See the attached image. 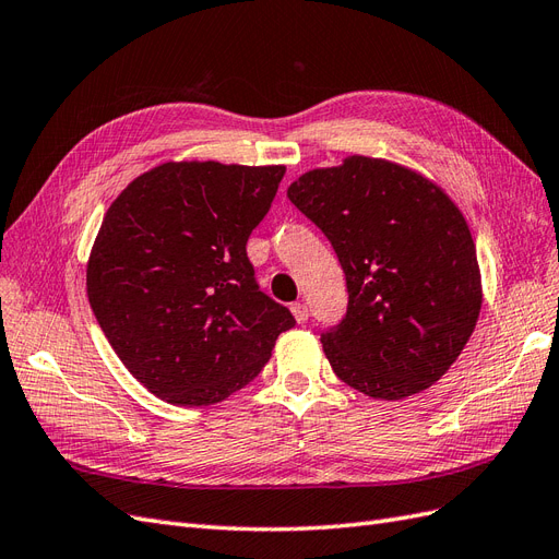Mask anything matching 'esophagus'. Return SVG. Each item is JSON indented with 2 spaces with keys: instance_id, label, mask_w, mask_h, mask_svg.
I'll return each instance as SVG.
<instances>
[{
  "instance_id": "34e87169",
  "label": "esophagus",
  "mask_w": 559,
  "mask_h": 559,
  "mask_svg": "<svg viewBox=\"0 0 559 559\" xmlns=\"http://www.w3.org/2000/svg\"><path fill=\"white\" fill-rule=\"evenodd\" d=\"M292 314L296 317V321L298 324H302V321H308V317H310V310H308V306L306 302H292Z\"/></svg>"
}]
</instances>
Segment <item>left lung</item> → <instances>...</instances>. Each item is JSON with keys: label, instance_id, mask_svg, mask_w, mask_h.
Here are the masks:
<instances>
[{"label": "left lung", "instance_id": "1", "mask_svg": "<svg viewBox=\"0 0 559 559\" xmlns=\"http://www.w3.org/2000/svg\"><path fill=\"white\" fill-rule=\"evenodd\" d=\"M326 235L347 282V312L321 333L333 373L396 401L441 380L480 312V270L454 202L421 175L352 156L286 191Z\"/></svg>", "mask_w": 559, "mask_h": 559}]
</instances>
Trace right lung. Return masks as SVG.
Instances as JSON below:
<instances>
[{"label": "right lung", "mask_w": 559, "mask_h": 559, "mask_svg": "<svg viewBox=\"0 0 559 559\" xmlns=\"http://www.w3.org/2000/svg\"><path fill=\"white\" fill-rule=\"evenodd\" d=\"M282 177V165L165 163L111 202L91 251L88 300L151 394L186 408L224 401L296 326L247 257Z\"/></svg>", "instance_id": "right-lung-1"}]
</instances>
